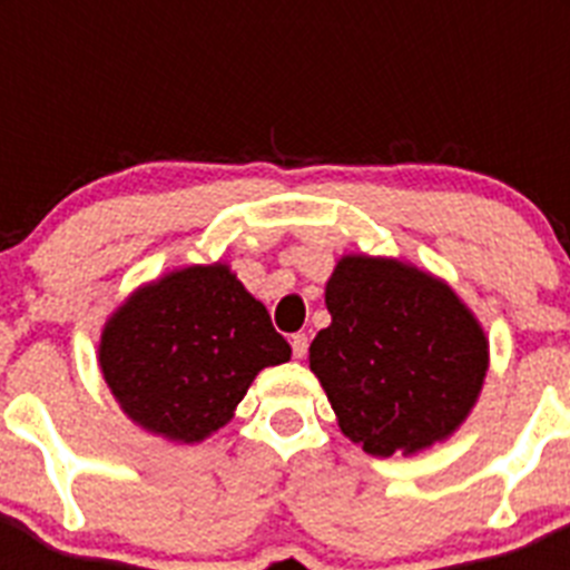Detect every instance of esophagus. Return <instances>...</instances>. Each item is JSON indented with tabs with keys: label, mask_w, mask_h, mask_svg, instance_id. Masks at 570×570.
<instances>
[{
	"label": "esophagus",
	"mask_w": 570,
	"mask_h": 570,
	"mask_svg": "<svg viewBox=\"0 0 570 570\" xmlns=\"http://www.w3.org/2000/svg\"><path fill=\"white\" fill-rule=\"evenodd\" d=\"M308 345H311V340H308V334H294L291 336V347H294V356L296 360H305V356H308Z\"/></svg>",
	"instance_id": "obj_1"
}]
</instances>
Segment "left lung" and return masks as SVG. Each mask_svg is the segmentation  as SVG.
I'll return each instance as SVG.
<instances>
[{"label":"left lung","instance_id":"8db88e82","mask_svg":"<svg viewBox=\"0 0 570 570\" xmlns=\"http://www.w3.org/2000/svg\"><path fill=\"white\" fill-rule=\"evenodd\" d=\"M325 305L331 325L308 354L342 434L374 456L414 454L465 420L488 342L448 285L394 259L345 256Z\"/></svg>","mask_w":570,"mask_h":570}]
</instances>
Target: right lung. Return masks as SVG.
<instances>
[{
    "label": "right lung",
    "instance_id": "add662e5",
    "mask_svg": "<svg viewBox=\"0 0 570 570\" xmlns=\"http://www.w3.org/2000/svg\"><path fill=\"white\" fill-rule=\"evenodd\" d=\"M288 360L285 336L228 265H194L136 291L99 345L125 414L174 442L214 434L262 367Z\"/></svg>",
    "mask_w": 570,
    "mask_h": 570
}]
</instances>
